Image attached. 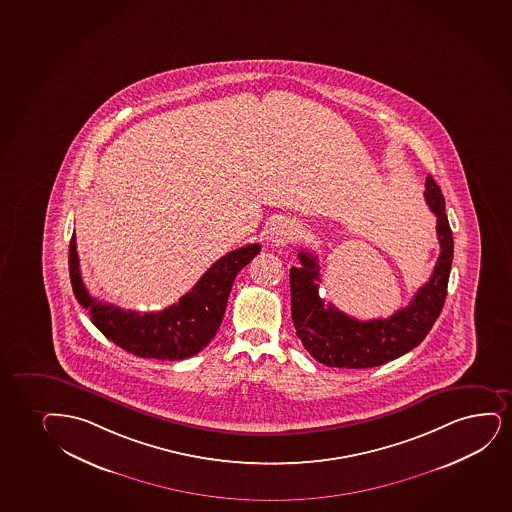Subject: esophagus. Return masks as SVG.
I'll list each match as a JSON object with an SVG mask.
<instances>
[{"label": "esophagus", "instance_id": "1", "mask_svg": "<svg viewBox=\"0 0 512 512\" xmlns=\"http://www.w3.org/2000/svg\"><path fill=\"white\" fill-rule=\"evenodd\" d=\"M297 234L298 229L293 222L279 221L271 229V241L276 247H279V245H286V243L295 240Z\"/></svg>", "mask_w": 512, "mask_h": 512}]
</instances>
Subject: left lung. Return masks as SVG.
Listing matches in <instances>:
<instances>
[{"instance_id": "8db88e82", "label": "left lung", "mask_w": 512, "mask_h": 512, "mask_svg": "<svg viewBox=\"0 0 512 512\" xmlns=\"http://www.w3.org/2000/svg\"><path fill=\"white\" fill-rule=\"evenodd\" d=\"M424 198L436 215L440 255L435 269L411 303L388 319L359 321L319 297V262L314 253L300 252L291 267V319L302 345L317 362L329 367L366 369L411 352L426 338L442 312L454 259V238L445 214V198L433 177H426Z\"/></svg>"}]
</instances>
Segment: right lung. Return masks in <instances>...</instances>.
I'll return each mask as SVG.
<instances>
[{
  "instance_id": "obj_1",
  "label": "right lung",
  "mask_w": 512,
  "mask_h": 512,
  "mask_svg": "<svg viewBox=\"0 0 512 512\" xmlns=\"http://www.w3.org/2000/svg\"><path fill=\"white\" fill-rule=\"evenodd\" d=\"M76 234L69 245V274L77 302L89 310L91 322L108 340L143 359L181 360L209 345L221 326L236 274L260 252L259 243L226 253L210 265L200 281L179 302L158 312L124 310L100 302L84 286Z\"/></svg>"
}]
</instances>
